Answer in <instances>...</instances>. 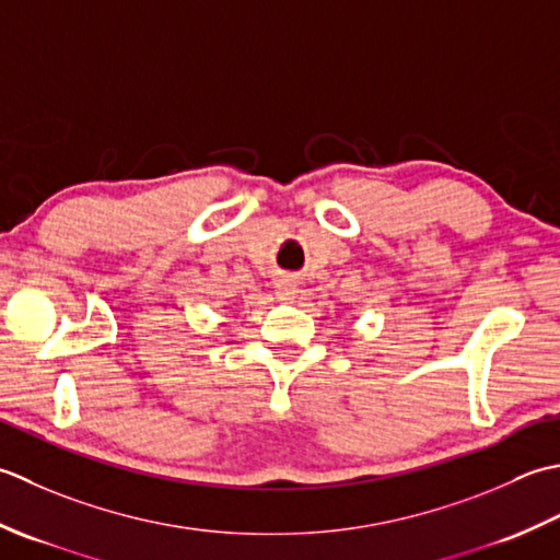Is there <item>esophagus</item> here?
Wrapping results in <instances>:
<instances>
[{
    "label": "esophagus",
    "mask_w": 560,
    "mask_h": 560,
    "mask_svg": "<svg viewBox=\"0 0 560 560\" xmlns=\"http://www.w3.org/2000/svg\"><path fill=\"white\" fill-rule=\"evenodd\" d=\"M296 292H300V290H296L294 278H280L276 282V294H278V300H282V302H292Z\"/></svg>",
    "instance_id": "1"
}]
</instances>
